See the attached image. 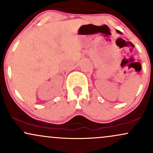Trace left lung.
Listing matches in <instances>:
<instances>
[{"label": "left lung", "mask_w": 153, "mask_h": 153, "mask_svg": "<svg viewBox=\"0 0 153 153\" xmlns=\"http://www.w3.org/2000/svg\"><path fill=\"white\" fill-rule=\"evenodd\" d=\"M117 31L119 33V34H122V32H121V31H119V30H117Z\"/></svg>", "instance_id": "1"}]
</instances>
